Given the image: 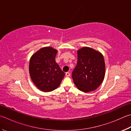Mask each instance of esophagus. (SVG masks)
<instances>
[{"mask_svg":"<svg viewBox=\"0 0 131 131\" xmlns=\"http://www.w3.org/2000/svg\"><path fill=\"white\" fill-rule=\"evenodd\" d=\"M70 75H71V74H70V72H66V76H67V77H69V76H70Z\"/></svg>","mask_w":131,"mask_h":131,"instance_id":"obj_1","label":"esophagus"}]
</instances>
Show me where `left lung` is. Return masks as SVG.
I'll use <instances>...</instances> for the list:
<instances>
[{
	"label": "left lung",
	"mask_w": 131,
	"mask_h": 131,
	"mask_svg": "<svg viewBox=\"0 0 131 131\" xmlns=\"http://www.w3.org/2000/svg\"><path fill=\"white\" fill-rule=\"evenodd\" d=\"M105 66L102 54L83 47L78 51V62L72 73L76 87L84 92L95 90L104 80Z\"/></svg>",
	"instance_id": "left-lung-1"
}]
</instances>
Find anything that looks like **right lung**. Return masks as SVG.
I'll return each instance as SVG.
<instances>
[{
	"mask_svg": "<svg viewBox=\"0 0 131 131\" xmlns=\"http://www.w3.org/2000/svg\"><path fill=\"white\" fill-rule=\"evenodd\" d=\"M57 50L44 47L32 56L29 71L32 80L39 90L50 92L57 88L65 75L55 61Z\"/></svg>",
	"mask_w": 131,
	"mask_h": 131,
	"instance_id": "1",
	"label": "right lung"
}]
</instances>
